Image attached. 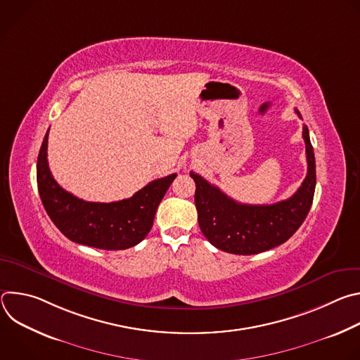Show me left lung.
<instances>
[{
    "label": "left lung",
    "mask_w": 360,
    "mask_h": 360,
    "mask_svg": "<svg viewBox=\"0 0 360 360\" xmlns=\"http://www.w3.org/2000/svg\"><path fill=\"white\" fill-rule=\"evenodd\" d=\"M295 111L302 118L299 111ZM302 135L307 174L299 189L285 200L272 205L239 203L200 175L191 172L196 185L199 228L215 248L235 255H255L286 242L299 229L312 207L316 185L315 153L306 125Z\"/></svg>",
    "instance_id": "obj_1"
}]
</instances>
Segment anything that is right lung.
Returning <instances> with one entry per match:
<instances>
[{"label":"right lung","instance_id":"1","mask_svg":"<svg viewBox=\"0 0 360 360\" xmlns=\"http://www.w3.org/2000/svg\"><path fill=\"white\" fill-rule=\"evenodd\" d=\"M46 131L37 161V184L44 208L54 225L72 242L105 249H128L150 231L158 205L176 174L155 179L128 199L86 202L63 189L49 171Z\"/></svg>","mask_w":360,"mask_h":360}]
</instances>
